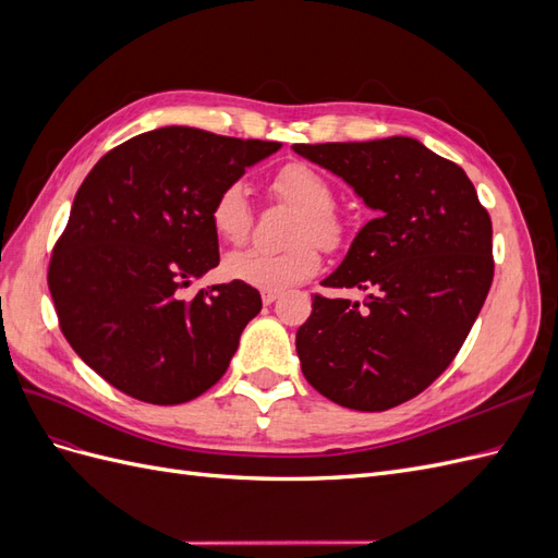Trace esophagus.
<instances>
[{
  "label": "esophagus",
  "mask_w": 558,
  "mask_h": 558,
  "mask_svg": "<svg viewBox=\"0 0 558 558\" xmlns=\"http://www.w3.org/2000/svg\"><path fill=\"white\" fill-rule=\"evenodd\" d=\"M277 300H279V293H269V291L263 293V305H275Z\"/></svg>",
  "instance_id": "34e87169"
}]
</instances>
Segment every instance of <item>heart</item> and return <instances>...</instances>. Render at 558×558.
Masks as SVG:
<instances>
[{
    "label": "heart",
    "instance_id": "1",
    "mask_svg": "<svg viewBox=\"0 0 558 558\" xmlns=\"http://www.w3.org/2000/svg\"><path fill=\"white\" fill-rule=\"evenodd\" d=\"M272 195L298 211L289 232V246L279 253L244 251L228 256L223 275L230 281L246 283L251 289L281 293L307 281L320 267L318 248H337L344 240V223L332 209V189L314 167L305 162H289L269 181ZM209 221L218 240L242 246L253 228V209L242 183H230L216 195Z\"/></svg>",
    "mask_w": 558,
    "mask_h": 558
}]
</instances>
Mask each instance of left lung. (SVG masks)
<instances>
[{
  "label": "left lung",
  "mask_w": 558,
  "mask_h": 558,
  "mask_svg": "<svg viewBox=\"0 0 558 558\" xmlns=\"http://www.w3.org/2000/svg\"><path fill=\"white\" fill-rule=\"evenodd\" d=\"M293 150L377 211L320 281L367 298L314 295L295 335L302 375L342 408L391 410L445 373L475 324L494 281L492 218L461 167L412 137Z\"/></svg>",
  "instance_id": "left-lung-1"
}]
</instances>
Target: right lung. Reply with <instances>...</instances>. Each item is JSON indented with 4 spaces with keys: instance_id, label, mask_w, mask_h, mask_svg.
Instances as JSON below:
<instances>
[{
    "instance_id": "right-lung-1",
    "label": "right lung",
    "mask_w": 558,
    "mask_h": 558,
    "mask_svg": "<svg viewBox=\"0 0 558 558\" xmlns=\"http://www.w3.org/2000/svg\"><path fill=\"white\" fill-rule=\"evenodd\" d=\"M279 148L170 125L111 148L83 179L48 289L66 342L118 391L181 404L226 375L260 293L238 281L179 291L218 265L216 195Z\"/></svg>"
}]
</instances>
